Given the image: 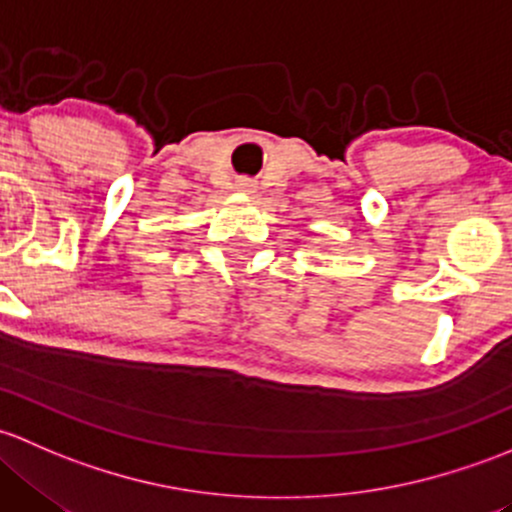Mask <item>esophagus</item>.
<instances>
[{"instance_id": "34e87169", "label": "esophagus", "mask_w": 512, "mask_h": 512, "mask_svg": "<svg viewBox=\"0 0 512 512\" xmlns=\"http://www.w3.org/2000/svg\"><path fill=\"white\" fill-rule=\"evenodd\" d=\"M234 189L236 192H244V194H251V192H256V182L251 177H239L234 182Z\"/></svg>"}]
</instances>
